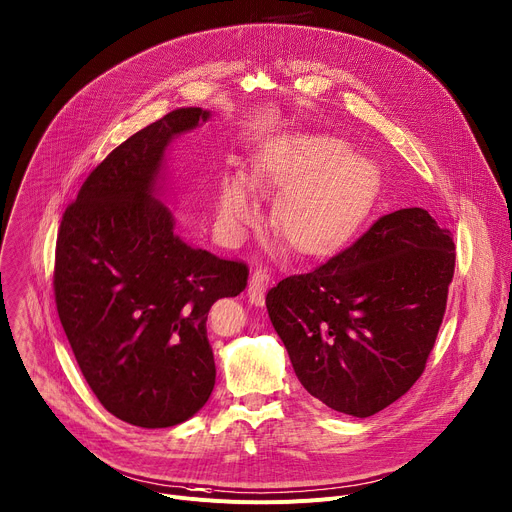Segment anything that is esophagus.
I'll return each mask as SVG.
<instances>
[{
  "instance_id": "34e87169",
  "label": "esophagus",
  "mask_w": 512,
  "mask_h": 512,
  "mask_svg": "<svg viewBox=\"0 0 512 512\" xmlns=\"http://www.w3.org/2000/svg\"><path fill=\"white\" fill-rule=\"evenodd\" d=\"M271 282V274L265 267H257L251 278H249V288H247V296L253 304H263L265 302V290L269 288Z\"/></svg>"
}]
</instances>
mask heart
<instances>
[{
    "label": "heart",
    "mask_w": 512,
    "mask_h": 512,
    "mask_svg": "<svg viewBox=\"0 0 512 512\" xmlns=\"http://www.w3.org/2000/svg\"><path fill=\"white\" fill-rule=\"evenodd\" d=\"M269 181L288 189L276 224L286 241L302 251L321 249L352 230L368 210L374 185L372 166L333 140H313L284 166L267 170ZM255 203L245 177L224 181L218 195L220 224L238 232L253 216Z\"/></svg>",
    "instance_id": "obj_1"
}]
</instances>
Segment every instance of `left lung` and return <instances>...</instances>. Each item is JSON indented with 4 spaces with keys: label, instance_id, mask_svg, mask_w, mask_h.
<instances>
[{
    "label": "left lung",
    "instance_id": "8db88e82",
    "mask_svg": "<svg viewBox=\"0 0 512 512\" xmlns=\"http://www.w3.org/2000/svg\"><path fill=\"white\" fill-rule=\"evenodd\" d=\"M453 274L451 232L405 208L284 278L265 304L302 387L335 412L368 418L422 377Z\"/></svg>",
    "mask_w": 512,
    "mask_h": 512
}]
</instances>
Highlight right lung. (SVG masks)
Segmentation results:
<instances>
[{
	"mask_svg": "<svg viewBox=\"0 0 512 512\" xmlns=\"http://www.w3.org/2000/svg\"><path fill=\"white\" fill-rule=\"evenodd\" d=\"M208 117L177 109L133 133L88 175L57 234L67 342L102 407L133 426H175L206 405L216 383L208 313L249 278L247 263L181 241L156 197L168 142Z\"/></svg>",
	"mask_w": 512,
	"mask_h": 512,
	"instance_id": "add662e5",
	"label": "right lung"
}]
</instances>
